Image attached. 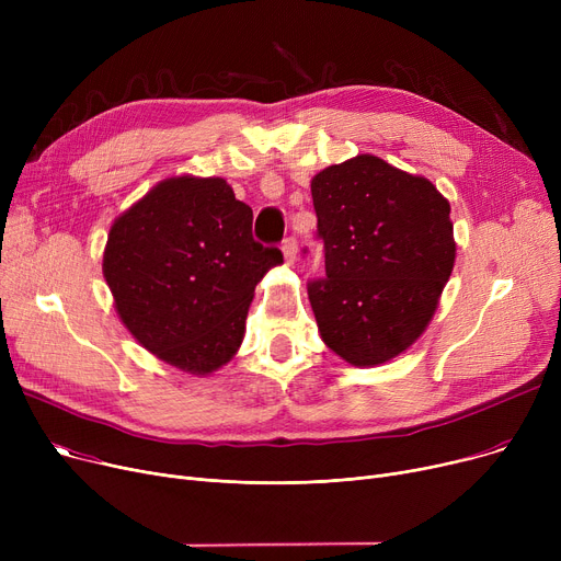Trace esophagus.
Segmentation results:
<instances>
[{
	"label": "esophagus",
	"instance_id": "obj_1",
	"mask_svg": "<svg viewBox=\"0 0 561 561\" xmlns=\"http://www.w3.org/2000/svg\"><path fill=\"white\" fill-rule=\"evenodd\" d=\"M282 252H284V259L290 263L296 261V254H298V241L293 239V236H288V239H284L282 243Z\"/></svg>",
	"mask_w": 561,
	"mask_h": 561
}]
</instances>
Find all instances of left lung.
Listing matches in <instances>:
<instances>
[{
    "mask_svg": "<svg viewBox=\"0 0 561 561\" xmlns=\"http://www.w3.org/2000/svg\"><path fill=\"white\" fill-rule=\"evenodd\" d=\"M325 277L309 284L320 339L357 368L425 332L455 268L450 202L421 174L357 154L311 180Z\"/></svg>",
    "mask_w": 561,
    "mask_h": 561,
    "instance_id": "left-lung-1",
    "label": "left lung"
}]
</instances>
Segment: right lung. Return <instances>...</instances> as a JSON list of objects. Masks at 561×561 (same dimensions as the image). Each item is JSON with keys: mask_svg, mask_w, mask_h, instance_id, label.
I'll return each instance as SVG.
<instances>
[{"mask_svg": "<svg viewBox=\"0 0 561 561\" xmlns=\"http://www.w3.org/2000/svg\"><path fill=\"white\" fill-rule=\"evenodd\" d=\"M282 263L222 176H168L108 229L102 273L129 334L191 375L239 352L254 288Z\"/></svg>", "mask_w": 561, "mask_h": 561, "instance_id": "1", "label": "right lung"}]
</instances>
